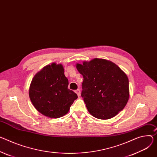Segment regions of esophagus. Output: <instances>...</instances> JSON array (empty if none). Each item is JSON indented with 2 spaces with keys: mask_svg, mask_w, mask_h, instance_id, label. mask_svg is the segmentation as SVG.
Listing matches in <instances>:
<instances>
[{
  "mask_svg": "<svg viewBox=\"0 0 157 157\" xmlns=\"http://www.w3.org/2000/svg\"><path fill=\"white\" fill-rule=\"evenodd\" d=\"M75 93L77 94V95H78V96H79L80 94H81V91H80V90H79V89H78L77 90H76V91H75Z\"/></svg>",
  "mask_w": 157,
  "mask_h": 157,
  "instance_id": "esophagus-1",
  "label": "esophagus"
}]
</instances>
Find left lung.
Segmentation results:
<instances>
[{"label": "left lung", "mask_w": 157, "mask_h": 157, "mask_svg": "<svg viewBox=\"0 0 157 157\" xmlns=\"http://www.w3.org/2000/svg\"><path fill=\"white\" fill-rule=\"evenodd\" d=\"M83 76L81 96L94 117L106 120L116 116L129 98V81L115 63L103 59L77 64Z\"/></svg>", "instance_id": "obj_1"}]
</instances>
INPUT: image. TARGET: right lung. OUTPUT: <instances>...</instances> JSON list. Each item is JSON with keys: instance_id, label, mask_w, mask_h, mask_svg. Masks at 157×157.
Here are the masks:
<instances>
[{"instance_id": "right-lung-1", "label": "right lung", "mask_w": 157, "mask_h": 157, "mask_svg": "<svg viewBox=\"0 0 157 157\" xmlns=\"http://www.w3.org/2000/svg\"><path fill=\"white\" fill-rule=\"evenodd\" d=\"M68 79L61 64L45 66L33 78L29 97L36 109L52 118L63 117L69 111L78 95L69 90Z\"/></svg>"}]
</instances>
